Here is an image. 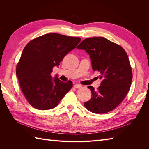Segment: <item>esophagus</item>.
<instances>
[{
  "label": "esophagus",
  "instance_id": "obj_1",
  "mask_svg": "<svg viewBox=\"0 0 149 149\" xmlns=\"http://www.w3.org/2000/svg\"><path fill=\"white\" fill-rule=\"evenodd\" d=\"M74 88H81L82 86L81 85V84H74Z\"/></svg>",
  "mask_w": 149,
  "mask_h": 149
}]
</instances>
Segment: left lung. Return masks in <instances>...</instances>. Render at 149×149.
Instances as JSON below:
<instances>
[{
	"instance_id": "obj_1",
	"label": "left lung",
	"mask_w": 149,
	"mask_h": 149,
	"mask_svg": "<svg viewBox=\"0 0 149 149\" xmlns=\"http://www.w3.org/2000/svg\"><path fill=\"white\" fill-rule=\"evenodd\" d=\"M90 56L92 68L102 79L97 89L92 86V96L84 105L93 113L103 114L114 109L128 93L132 72L128 56L123 48L104 37L84 39L76 47Z\"/></svg>"
}]
</instances>
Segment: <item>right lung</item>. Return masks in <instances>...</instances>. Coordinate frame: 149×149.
<instances>
[{"instance_id": "1", "label": "right lung", "mask_w": 149, "mask_h": 149, "mask_svg": "<svg viewBox=\"0 0 149 149\" xmlns=\"http://www.w3.org/2000/svg\"><path fill=\"white\" fill-rule=\"evenodd\" d=\"M81 40L79 37L48 33L31 40L25 47L16 74L31 106L39 110L53 109L71 89V81L64 83L57 77L53 79L51 73Z\"/></svg>"}]
</instances>
